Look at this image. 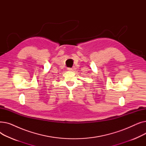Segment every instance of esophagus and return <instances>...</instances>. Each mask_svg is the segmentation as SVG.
<instances>
[{"instance_id": "1", "label": "esophagus", "mask_w": 146, "mask_h": 146, "mask_svg": "<svg viewBox=\"0 0 146 146\" xmlns=\"http://www.w3.org/2000/svg\"><path fill=\"white\" fill-rule=\"evenodd\" d=\"M68 70H70V71H73V70H75V67H72V68H67Z\"/></svg>"}]
</instances>
